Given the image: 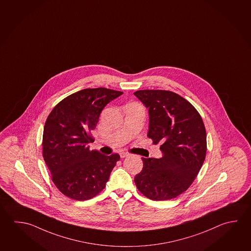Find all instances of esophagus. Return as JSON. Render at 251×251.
Here are the masks:
<instances>
[{"label":"esophagus","mask_w":251,"mask_h":251,"mask_svg":"<svg viewBox=\"0 0 251 251\" xmlns=\"http://www.w3.org/2000/svg\"><path fill=\"white\" fill-rule=\"evenodd\" d=\"M119 155H120V157H121V158H125V157H126V156L129 155V153H126V152H121Z\"/></svg>","instance_id":"esophagus-1"}]
</instances>
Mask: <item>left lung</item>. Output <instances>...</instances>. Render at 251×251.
Listing matches in <instances>:
<instances>
[{
    "label": "left lung",
    "instance_id": "obj_1",
    "mask_svg": "<svg viewBox=\"0 0 251 251\" xmlns=\"http://www.w3.org/2000/svg\"><path fill=\"white\" fill-rule=\"evenodd\" d=\"M134 96L149 109L148 137L160 144L163 157L144 158L135 175L138 190L149 199L176 198L187 190L204 162L207 151L202 119L193 105L174 92L139 90Z\"/></svg>",
    "mask_w": 251,
    "mask_h": 251
}]
</instances>
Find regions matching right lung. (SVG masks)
Wrapping results in <instances>:
<instances>
[{
  "label": "right lung",
  "mask_w": 251,
  "mask_h": 251,
  "mask_svg": "<svg viewBox=\"0 0 251 251\" xmlns=\"http://www.w3.org/2000/svg\"><path fill=\"white\" fill-rule=\"evenodd\" d=\"M123 92L105 87L87 88L72 94L55 105L46 120L42 155L51 179L71 199H91L102 191L117 162L118 154L104 155L91 151L92 130L100 112Z\"/></svg>",
  "instance_id": "obj_1"
}]
</instances>
